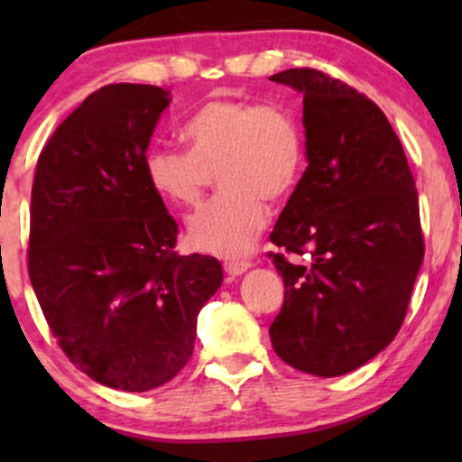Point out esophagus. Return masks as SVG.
Instances as JSON below:
<instances>
[{"mask_svg": "<svg viewBox=\"0 0 462 462\" xmlns=\"http://www.w3.org/2000/svg\"><path fill=\"white\" fill-rule=\"evenodd\" d=\"M252 267L250 261H225V271L229 273L231 277L236 275H242L244 271H248Z\"/></svg>", "mask_w": 462, "mask_h": 462, "instance_id": "1", "label": "esophagus"}]
</instances>
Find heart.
I'll use <instances>...</instances> for the list:
<instances>
[{"label":"heart","instance_id":"b5f03b06","mask_svg":"<svg viewBox=\"0 0 462 462\" xmlns=\"http://www.w3.org/2000/svg\"><path fill=\"white\" fill-rule=\"evenodd\" d=\"M182 136L189 149H147L144 179L163 199L191 208L204 198L210 170H220L225 193L189 218V242L217 256L245 254L269 220L264 199H286L299 182V125L277 105L217 97L185 119Z\"/></svg>","mask_w":462,"mask_h":462}]
</instances>
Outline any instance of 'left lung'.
I'll return each instance as SVG.
<instances>
[{"label": "left lung", "instance_id": "1", "mask_svg": "<svg viewBox=\"0 0 462 462\" xmlns=\"http://www.w3.org/2000/svg\"><path fill=\"white\" fill-rule=\"evenodd\" d=\"M269 79L302 94L309 162L271 233L286 286L271 345L296 370L340 376L378 356L406 318L425 254L419 191L400 138L365 94L309 67Z\"/></svg>", "mask_w": 462, "mask_h": 462}]
</instances>
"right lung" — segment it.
I'll use <instances>...</instances> for the list:
<instances>
[{
	"label": "right lung",
	"mask_w": 462,
	"mask_h": 462,
	"mask_svg": "<svg viewBox=\"0 0 462 462\" xmlns=\"http://www.w3.org/2000/svg\"><path fill=\"white\" fill-rule=\"evenodd\" d=\"M170 92L109 84L50 136L31 189L29 280L62 353L92 381L149 391L193 353L223 283L212 256H180L179 225L143 160Z\"/></svg>",
	"instance_id": "obj_1"
}]
</instances>
